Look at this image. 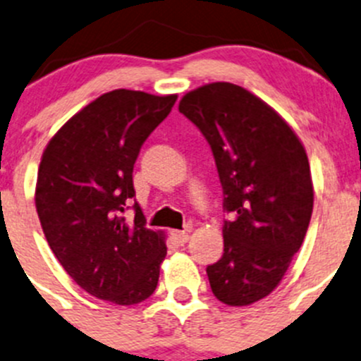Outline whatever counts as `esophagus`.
Listing matches in <instances>:
<instances>
[{
    "mask_svg": "<svg viewBox=\"0 0 361 361\" xmlns=\"http://www.w3.org/2000/svg\"><path fill=\"white\" fill-rule=\"evenodd\" d=\"M171 235H173V239L178 245H185V243H188V239H190V234H188L187 231H173Z\"/></svg>",
    "mask_w": 361,
    "mask_h": 361,
    "instance_id": "obj_1",
    "label": "esophagus"
}]
</instances>
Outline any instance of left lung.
Listing matches in <instances>:
<instances>
[{"label":"left lung","mask_w":361,"mask_h":361,"mask_svg":"<svg viewBox=\"0 0 361 361\" xmlns=\"http://www.w3.org/2000/svg\"><path fill=\"white\" fill-rule=\"evenodd\" d=\"M213 150L224 188V255L207 265L214 297L243 307L274 292L307 232L314 202L305 148L290 123L243 87L214 82L178 106Z\"/></svg>","instance_id":"obj_1"}]
</instances>
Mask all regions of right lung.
Instances as JSON below:
<instances>
[{
	"mask_svg": "<svg viewBox=\"0 0 361 361\" xmlns=\"http://www.w3.org/2000/svg\"><path fill=\"white\" fill-rule=\"evenodd\" d=\"M176 94L116 89L71 116L47 143L35 204L64 271L87 293L118 305L147 300L167 255L164 231L145 227L133 169L141 145L169 115Z\"/></svg>",
	"mask_w": 361,
	"mask_h": 361,
	"instance_id": "add662e5",
	"label": "right lung"
}]
</instances>
